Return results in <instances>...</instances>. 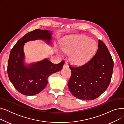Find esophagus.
Segmentation results:
<instances>
[{
	"instance_id": "obj_1",
	"label": "esophagus",
	"mask_w": 124,
	"mask_h": 124,
	"mask_svg": "<svg viewBox=\"0 0 124 124\" xmlns=\"http://www.w3.org/2000/svg\"><path fill=\"white\" fill-rule=\"evenodd\" d=\"M64 67H68V62L67 61H65V64L63 66Z\"/></svg>"
}]
</instances>
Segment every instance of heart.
Masks as SVG:
<instances>
[{
  "label": "heart",
  "instance_id": "1",
  "mask_svg": "<svg viewBox=\"0 0 124 124\" xmlns=\"http://www.w3.org/2000/svg\"><path fill=\"white\" fill-rule=\"evenodd\" d=\"M97 49L95 41L84 35L66 39L61 47L64 53L71 54V61L76 65H82L88 62L95 55Z\"/></svg>",
  "mask_w": 124,
  "mask_h": 124
}]
</instances>
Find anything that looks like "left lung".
Wrapping results in <instances>:
<instances>
[{
    "mask_svg": "<svg viewBox=\"0 0 124 124\" xmlns=\"http://www.w3.org/2000/svg\"><path fill=\"white\" fill-rule=\"evenodd\" d=\"M95 55L85 64L71 66V76L68 86L77 98L94 100L108 88L113 74L114 61L106 45L99 41Z\"/></svg>",
    "mask_w": 124,
    "mask_h": 124,
    "instance_id": "1",
    "label": "left lung"
}]
</instances>
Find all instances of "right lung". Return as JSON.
<instances>
[{
  "label": "right lung",
  "instance_id": "obj_1",
  "mask_svg": "<svg viewBox=\"0 0 124 124\" xmlns=\"http://www.w3.org/2000/svg\"><path fill=\"white\" fill-rule=\"evenodd\" d=\"M49 31L36 29L30 31L17 42L10 51L8 63V74L16 89L25 95L40 93L46 86L48 77L62 69L64 61L54 64L45 60L30 65L23 64V45L30 40L41 39L49 43L51 39Z\"/></svg>",
  "mask_w": 124,
  "mask_h": 124
}]
</instances>
